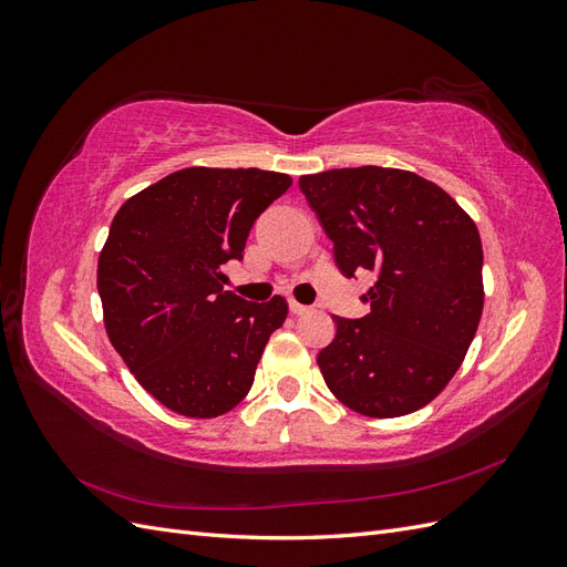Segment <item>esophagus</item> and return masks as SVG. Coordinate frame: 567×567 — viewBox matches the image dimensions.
Listing matches in <instances>:
<instances>
[{
  "label": "esophagus",
  "mask_w": 567,
  "mask_h": 567,
  "mask_svg": "<svg viewBox=\"0 0 567 567\" xmlns=\"http://www.w3.org/2000/svg\"><path fill=\"white\" fill-rule=\"evenodd\" d=\"M288 305H290V312H293V315H305V312H310V307H307V305H300V302H296V300H290Z\"/></svg>",
  "instance_id": "34e87169"
}]
</instances>
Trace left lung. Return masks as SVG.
Returning a JSON list of instances; mask_svg holds the SVG:
<instances>
[{
  "mask_svg": "<svg viewBox=\"0 0 567 567\" xmlns=\"http://www.w3.org/2000/svg\"><path fill=\"white\" fill-rule=\"evenodd\" d=\"M346 277L375 271L362 319L336 321L317 364L357 414L404 416L458 371L483 317V244L471 215L409 169L342 167L300 177Z\"/></svg>",
  "mask_w": 567,
  "mask_h": 567,
  "instance_id": "left-lung-1",
  "label": "left lung"
}]
</instances>
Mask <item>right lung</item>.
Masks as SVG:
<instances>
[{"label": "right lung", "instance_id": "1", "mask_svg": "<svg viewBox=\"0 0 567 567\" xmlns=\"http://www.w3.org/2000/svg\"><path fill=\"white\" fill-rule=\"evenodd\" d=\"M293 184L257 167H186L123 203L99 252L96 286L111 346L140 385L188 419L241 402L288 302L225 290L252 221Z\"/></svg>", "mask_w": 567, "mask_h": 567}]
</instances>
